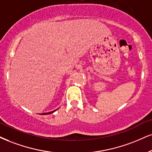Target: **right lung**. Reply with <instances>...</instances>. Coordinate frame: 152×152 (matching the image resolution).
I'll return each mask as SVG.
<instances>
[{
    "label": "right lung",
    "mask_w": 152,
    "mask_h": 152,
    "mask_svg": "<svg viewBox=\"0 0 152 152\" xmlns=\"http://www.w3.org/2000/svg\"><path fill=\"white\" fill-rule=\"evenodd\" d=\"M57 110V109H56ZM56 110H53V111H51V112H48V113H44L43 114V115H48V114H50V113H53V112H55Z\"/></svg>",
    "instance_id": "obj_1"
}]
</instances>
